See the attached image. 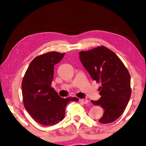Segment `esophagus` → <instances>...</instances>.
Here are the masks:
<instances>
[{
  "instance_id": "esophagus-1",
  "label": "esophagus",
  "mask_w": 146,
  "mask_h": 146,
  "mask_svg": "<svg viewBox=\"0 0 146 146\" xmlns=\"http://www.w3.org/2000/svg\"><path fill=\"white\" fill-rule=\"evenodd\" d=\"M79 101L82 104H88L89 102V100L87 99H80Z\"/></svg>"
}]
</instances>
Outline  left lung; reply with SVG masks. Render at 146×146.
<instances>
[{
    "label": "left lung",
    "instance_id": "left-lung-1",
    "mask_svg": "<svg viewBox=\"0 0 146 146\" xmlns=\"http://www.w3.org/2000/svg\"><path fill=\"white\" fill-rule=\"evenodd\" d=\"M80 60L90 76L97 83L100 98L91 100L95 106L104 109L98 120L102 123L114 122L124 111L131 97L130 75L122 60L116 54L101 46L79 53Z\"/></svg>",
    "mask_w": 146,
    "mask_h": 146
}]
</instances>
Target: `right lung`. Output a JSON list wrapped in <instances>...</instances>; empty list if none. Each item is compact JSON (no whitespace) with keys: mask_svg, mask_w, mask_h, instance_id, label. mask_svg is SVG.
<instances>
[{"mask_svg":"<svg viewBox=\"0 0 146 146\" xmlns=\"http://www.w3.org/2000/svg\"><path fill=\"white\" fill-rule=\"evenodd\" d=\"M65 53L51 51L37 56L29 64L22 82L24 108L36 122L43 125H53L62 120L65 109L70 101L77 98L59 97L51 87L54 66Z\"/></svg>","mask_w":146,"mask_h":146,"instance_id":"add662e5","label":"right lung"}]
</instances>
